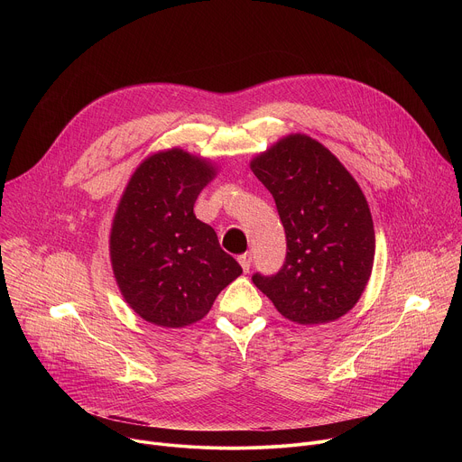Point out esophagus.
<instances>
[{
    "label": "esophagus",
    "mask_w": 462,
    "mask_h": 462,
    "mask_svg": "<svg viewBox=\"0 0 462 462\" xmlns=\"http://www.w3.org/2000/svg\"><path fill=\"white\" fill-rule=\"evenodd\" d=\"M237 261H239V265L243 267V271L248 273V271H250V265H252V254H250V252H245V254H241V255L237 257Z\"/></svg>",
    "instance_id": "34e87169"
}]
</instances>
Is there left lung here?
Wrapping results in <instances>:
<instances>
[{
    "instance_id": "left-lung-1",
    "label": "left lung",
    "mask_w": 462,
    "mask_h": 462,
    "mask_svg": "<svg viewBox=\"0 0 462 462\" xmlns=\"http://www.w3.org/2000/svg\"><path fill=\"white\" fill-rule=\"evenodd\" d=\"M285 228L282 269L254 285L291 321L338 319L360 300L373 269L374 228L365 197L342 162L307 135H291L250 162Z\"/></svg>"
}]
</instances>
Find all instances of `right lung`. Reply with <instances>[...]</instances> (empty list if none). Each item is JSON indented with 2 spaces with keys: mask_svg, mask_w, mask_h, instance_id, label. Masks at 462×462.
I'll use <instances>...</instances> for the list:
<instances>
[{
  "mask_svg": "<svg viewBox=\"0 0 462 462\" xmlns=\"http://www.w3.org/2000/svg\"><path fill=\"white\" fill-rule=\"evenodd\" d=\"M214 168L182 150L152 155L129 179L111 228V263L122 296L141 318L184 327L207 316L241 273L216 230L193 214Z\"/></svg>",
  "mask_w": 462,
  "mask_h": 462,
  "instance_id": "right-lung-1",
  "label": "right lung"
}]
</instances>
